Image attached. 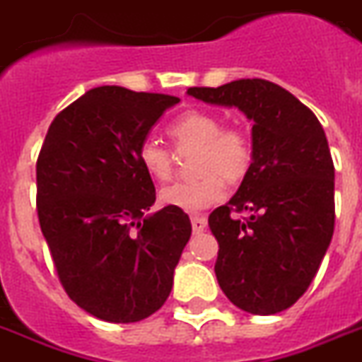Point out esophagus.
<instances>
[{"mask_svg":"<svg viewBox=\"0 0 362 362\" xmlns=\"http://www.w3.org/2000/svg\"><path fill=\"white\" fill-rule=\"evenodd\" d=\"M190 223H192V230L194 234H200L207 228V219L206 217H200V215H194V217H190Z\"/></svg>","mask_w":362,"mask_h":362,"instance_id":"obj_1","label":"esophagus"}]
</instances>
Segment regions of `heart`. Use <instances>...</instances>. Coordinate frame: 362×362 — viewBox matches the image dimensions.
Returning <instances> with one entry per match:
<instances>
[{"label": "heart", "mask_w": 362, "mask_h": 362, "mask_svg": "<svg viewBox=\"0 0 362 362\" xmlns=\"http://www.w3.org/2000/svg\"><path fill=\"white\" fill-rule=\"evenodd\" d=\"M168 134L177 147L198 149L194 158L196 179L177 181L160 190V202L168 207L196 213L215 206L225 198L226 181H240L251 168L253 147L251 139L240 128L223 126L219 115L209 111H185L173 120ZM137 158L145 172L156 181H168L173 172L172 151L155 139H145L139 145Z\"/></svg>", "instance_id": "heart-1"}]
</instances>
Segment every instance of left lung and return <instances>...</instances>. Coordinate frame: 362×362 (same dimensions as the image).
<instances>
[{"label":"left lung","mask_w":362,"mask_h":362,"mask_svg":"<svg viewBox=\"0 0 362 362\" xmlns=\"http://www.w3.org/2000/svg\"><path fill=\"white\" fill-rule=\"evenodd\" d=\"M251 122L253 162L228 204L209 215L219 242L215 276L228 300L274 315L300 298L334 232V164L321 122L291 92L264 79L189 88ZM232 211H249L245 221Z\"/></svg>","instance_id":"obj_1"}]
</instances>
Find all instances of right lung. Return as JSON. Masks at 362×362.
<instances>
[{"label": "right lung", "mask_w": 362, "mask_h": 362, "mask_svg": "<svg viewBox=\"0 0 362 362\" xmlns=\"http://www.w3.org/2000/svg\"><path fill=\"white\" fill-rule=\"evenodd\" d=\"M179 98L98 86L56 115L37 158V215L67 296L94 317L136 323L172 293L189 215L151 213L137 151Z\"/></svg>", "instance_id": "right-lung-1"}]
</instances>
